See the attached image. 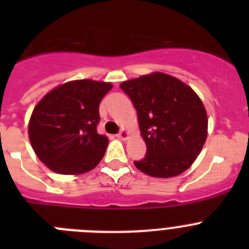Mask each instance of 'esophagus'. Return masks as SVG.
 <instances>
[{
	"mask_svg": "<svg viewBox=\"0 0 249 249\" xmlns=\"http://www.w3.org/2000/svg\"><path fill=\"white\" fill-rule=\"evenodd\" d=\"M117 137L120 138V140H123V141L128 140V137H129L128 129H126V128H122V129H121V132L117 135Z\"/></svg>",
	"mask_w": 249,
	"mask_h": 249,
	"instance_id": "34e87169",
	"label": "esophagus"
}]
</instances>
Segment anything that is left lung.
Wrapping results in <instances>:
<instances>
[{
    "instance_id": "obj_1",
    "label": "left lung",
    "mask_w": 249,
    "mask_h": 249,
    "mask_svg": "<svg viewBox=\"0 0 249 249\" xmlns=\"http://www.w3.org/2000/svg\"><path fill=\"white\" fill-rule=\"evenodd\" d=\"M120 87L135 106L147 147L146 157L135 166L156 178L176 177L187 171L208 133L207 111L198 94L163 72L124 81Z\"/></svg>"
}]
</instances>
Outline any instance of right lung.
<instances>
[{"label": "right lung", "mask_w": 249, "mask_h": 249, "mask_svg": "<svg viewBox=\"0 0 249 249\" xmlns=\"http://www.w3.org/2000/svg\"><path fill=\"white\" fill-rule=\"evenodd\" d=\"M111 82L74 80L46 93L35 106L28 138L35 153L51 171L82 175L97 166L108 138L97 133L98 107Z\"/></svg>", "instance_id": "1"}]
</instances>
